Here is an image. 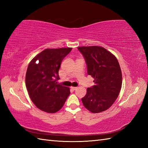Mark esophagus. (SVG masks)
Listing matches in <instances>:
<instances>
[{"instance_id":"obj_1","label":"esophagus","mask_w":148,"mask_h":148,"mask_svg":"<svg viewBox=\"0 0 148 148\" xmlns=\"http://www.w3.org/2000/svg\"><path fill=\"white\" fill-rule=\"evenodd\" d=\"M77 88V87H74V86H72V87H71V89H72V90H76Z\"/></svg>"}]
</instances>
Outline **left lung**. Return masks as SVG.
Masks as SVG:
<instances>
[{
  "label": "left lung",
  "mask_w": 148,
  "mask_h": 148,
  "mask_svg": "<svg viewBox=\"0 0 148 148\" xmlns=\"http://www.w3.org/2000/svg\"><path fill=\"white\" fill-rule=\"evenodd\" d=\"M88 74L94 78L95 85L88 88L81 99L84 106L93 113L108 109L118 98L122 85V74L116 56L100 46H81Z\"/></svg>",
  "instance_id": "1"
}]
</instances>
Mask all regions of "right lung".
I'll use <instances>...</instances> for the list:
<instances>
[{
	"label": "right lung",
	"mask_w": 148,
	"mask_h": 148,
	"mask_svg": "<svg viewBox=\"0 0 148 148\" xmlns=\"http://www.w3.org/2000/svg\"><path fill=\"white\" fill-rule=\"evenodd\" d=\"M71 48L46 49L28 66L25 84L29 96L37 108L48 113L58 111L70 95V89L60 84L58 71Z\"/></svg>",
	"instance_id": "obj_1"
}]
</instances>
